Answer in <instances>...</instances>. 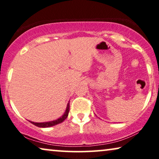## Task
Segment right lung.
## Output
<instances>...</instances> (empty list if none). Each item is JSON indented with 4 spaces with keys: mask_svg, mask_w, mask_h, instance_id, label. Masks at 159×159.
Masks as SVG:
<instances>
[{
    "mask_svg": "<svg viewBox=\"0 0 159 159\" xmlns=\"http://www.w3.org/2000/svg\"><path fill=\"white\" fill-rule=\"evenodd\" d=\"M69 108H70V103L68 102L67 104V107H66V109L65 113H63V115L61 116V118H58L55 120H53V121H48V122H43V123H36V122H33V121H29L31 123L35 125H36L38 127H41V128H48V127H51L53 126V125H56L58 124H61L62 123L63 120H64L66 118L68 117V113H69Z\"/></svg>",
    "mask_w": 159,
    "mask_h": 159,
    "instance_id": "add662e5",
    "label": "right lung"
}]
</instances>
